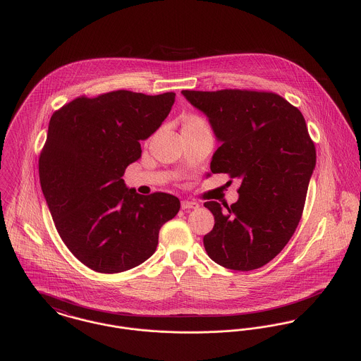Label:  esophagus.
<instances>
[{"instance_id": "obj_1", "label": "esophagus", "mask_w": 361, "mask_h": 361, "mask_svg": "<svg viewBox=\"0 0 361 361\" xmlns=\"http://www.w3.org/2000/svg\"><path fill=\"white\" fill-rule=\"evenodd\" d=\"M180 207H182V209H196V208H199V203H196V202H189V200H183V202L180 203Z\"/></svg>"}]
</instances>
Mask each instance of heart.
Instances as JSON below:
<instances>
[{"label":"heart","mask_w":361,"mask_h":361,"mask_svg":"<svg viewBox=\"0 0 361 361\" xmlns=\"http://www.w3.org/2000/svg\"><path fill=\"white\" fill-rule=\"evenodd\" d=\"M183 128H202V129H209L208 125H207L206 121L200 116H189L186 118L185 123H183Z\"/></svg>","instance_id":"heart-1"}]
</instances>
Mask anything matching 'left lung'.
I'll list each match as a JSON object with an SVG mask.
<instances>
[{"label": "left lung", "mask_w": 361, "mask_h": 361, "mask_svg": "<svg viewBox=\"0 0 361 361\" xmlns=\"http://www.w3.org/2000/svg\"><path fill=\"white\" fill-rule=\"evenodd\" d=\"M182 94L206 114L221 142L211 172L240 180L232 206L204 203L215 221L203 239L207 255L229 269H257L281 253L303 214L317 155L305 116L272 92Z\"/></svg>", "instance_id": "left-lung-1"}]
</instances>
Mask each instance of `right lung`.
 <instances>
[{"instance_id":"right-lung-1","label":"right lung","mask_w":361,"mask_h":361,"mask_svg":"<svg viewBox=\"0 0 361 361\" xmlns=\"http://www.w3.org/2000/svg\"><path fill=\"white\" fill-rule=\"evenodd\" d=\"M175 93L129 90L78 97L52 114L39 157L40 185L55 228L71 253L102 274L145 262L178 197L128 189L122 176L168 116Z\"/></svg>"}]
</instances>
